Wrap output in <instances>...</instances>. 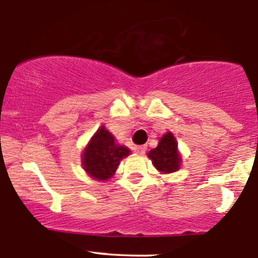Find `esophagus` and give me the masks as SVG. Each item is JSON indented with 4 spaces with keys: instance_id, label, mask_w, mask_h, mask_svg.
I'll list each match as a JSON object with an SVG mask.
<instances>
[{
    "instance_id": "34e87169",
    "label": "esophagus",
    "mask_w": 258,
    "mask_h": 258,
    "mask_svg": "<svg viewBox=\"0 0 258 258\" xmlns=\"http://www.w3.org/2000/svg\"><path fill=\"white\" fill-rule=\"evenodd\" d=\"M133 150H135L137 154H141V155H143L144 153H146L147 150V146H136L133 148Z\"/></svg>"
}]
</instances>
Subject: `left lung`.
<instances>
[{"instance_id": "obj_1", "label": "left lung", "mask_w": 258, "mask_h": 258, "mask_svg": "<svg viewBox=\"0 0 258 258\" xmlns=\"http://www.w3.org/2000/svg\"><path fill=\"white\" fill-rule=\"evenodd\" d=\"M148 158L152 160L154 167L162 174L178 171L182 164V155L178 150V143L172 132H166L160 138L158 147L149 150Z\"/></svg>"}]
</instances>
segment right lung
<instances>
[{
  "mask_svg": "<svg viewBox=\"0 0 258 258\" xmlns=\"http://www.w3.org/2000/svg\"><path fill=\"white\" fill-rule=\"evenodd\" d=\"M130 154L131 150L117 143L114 135L103 125L92 136L82 152V167L91 178L105 182L114 176L121 160Z\"/></svg>",
  "mask_w": 258,
  "mask_h": 258,
  "instance_id": "1",
  "label": "right lung"
}]
</instances>
